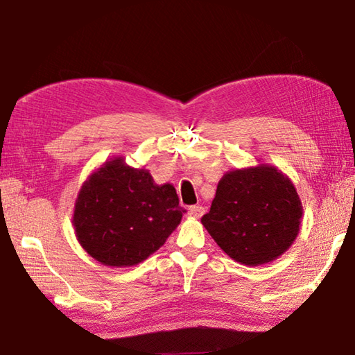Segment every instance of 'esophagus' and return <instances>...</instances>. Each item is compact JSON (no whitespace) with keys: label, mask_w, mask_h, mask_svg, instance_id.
<instances>
[{"label":"esophagus","mask_w":355,"mask_h":355,"mask_svg":"<svg viewBox=\"0 0 355 355\" xmlns=\"http://www.w3.org/2000/svg\"><path fill=\"white\" fill-rule=\"evenodd\" d=\"M203 213H205V208L200 207V205H194V207H189L188 208V214L191 216V218H194V219L202 218Z\"/></svg>","instance_id":"34e87169"}]
</instances>
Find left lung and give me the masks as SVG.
<instances>
[{
  "label": "left lung",
  "mask_w": 355,
  "mask_h": 355,
  "mask_svg": "<svg viewBox=\"0 0 355 355\" xmlns=\"http://www.w3.org/2000/svg\"><path fill=\"white\" fill-rule=\"evenodd\" d=\"M302 203L290 178L260 164L227 172L202 224L219 248L245 266L274 261L299 233Z\"/></svg>",
  "instance_id": "left-lung-1"
}]
</instances>
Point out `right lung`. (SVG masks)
Returning <instances> with one entry per match:
<instances>
[{"label": "right lung", "instance_id": "1", "mask_svg": "<svg viewBox=\"0 0 355 355\" xmlns=\"http://www.w3.org/2000/svg\"><path fill=\"white\" fill-rule=\"evenodd\" d=\"M184 213L171 183L122 156L95 171L75 202L73 227L81 248L106 266H135L166 243Z\"/></svg>", "mask_w": 355, "mask_h": 355}]
</instances>
